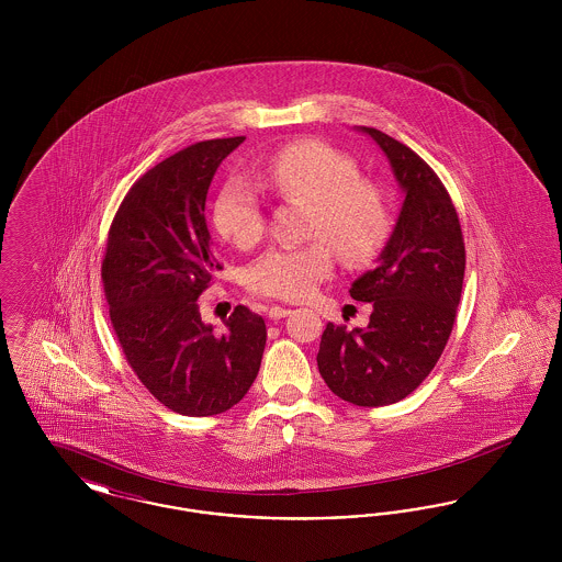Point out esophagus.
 <instances>
[{
  "label": "esophagus",
  "mask_w": 562,
  "mask_h": 562,
  "mask_svg": "<svg viewBox=\"0 0 562 562\" xmlns=\"http://www.w3.org/2000/svg\"><path fill=\"white\" fill-rule=\"evenodd\" d=\"M293 310L291 307H280V305H271L268 310V316L271 321H280V318H286Z\"/></svg>",
  "instance_id": "1"
}]
</instances>
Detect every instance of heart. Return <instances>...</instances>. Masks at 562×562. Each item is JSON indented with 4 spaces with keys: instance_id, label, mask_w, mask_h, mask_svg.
<instances>
[{
    "instance_id": "heart-1",
    "label": "heart",
    "mask_w": 562,
    "mask_h": 562,
    "mask_svg": "<svg viewBox=\"0 0 562 562\" xmlns=\"http://www.w3.org/2000/svg\"><path fill=\"white\" fill-rule=\"evenodd\" d=\"M263 177L282 198L314 204L310 234L328 240L341 259L360 263L371 259L390 236L392 218L385 198L373 183L360 179L356 161L321 140H301L280 149L266 164ZM214 227L238 248H250L263 236V213L248 181H225L214 200ZM333 269L325 241L303 246H273L246 271L252 293L296 301Z\"/></svg>"
}]
</instances>
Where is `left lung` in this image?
Here are the masks:
<instances>
[{
	"instance_id": "left-lung-1",
	"label": "left lung",
	"mask_w": 562,
	"mask_h": 562,
	"mask_svg": "<svg viewBox=\"0 0 562 562\" xmlns=\"http://www.w3.org/2000/svg\"><path fill=\"white\" fill-rule=\"evenodd\" d=\"M358 131L381 147L404 200L376 266L349 289L351 299L373 305L369 326L348 330L328 322L316 360L333 394L385 406L417 390L447 346L465 246L451 195L428 164L376 128Z\"/></svg>"
}]
</instances>
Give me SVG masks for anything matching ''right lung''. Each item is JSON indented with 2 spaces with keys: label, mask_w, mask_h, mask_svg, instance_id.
I'll return each instance as SVG.
<instances>
[{
  "label": "right lung",
  "mask_w": 562,
  "mask_h": 562,
  "mask_svg": "<svg viewBox=\"0 0 562 562\" xmlns=\"http://www.w3.org/2000/svg\"><path fill=\"white\" fill-rule=\"evenodd\" d=\"M244 136L195 143L147 170L120 204L103 259L109 316L140 383L188 417L225 413L246 396L266 349V322L238 305L225 333L198 296L221 269L206 227L218 164Z\"/></svg>",
  "instance_id": "obj_1"
}]
</instances>
